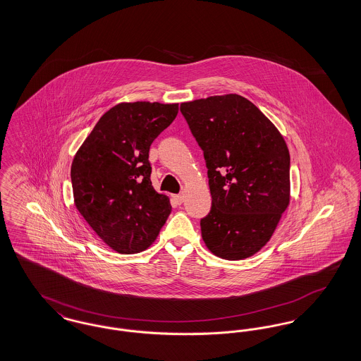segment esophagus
Returning <instances> with one entry per match:
<instances>
[{"label":"esophagus","mask_w":361,"mask_h":361,"mask_svg":"<svg viewBox=\"0 0 361 361\" xmlns=\"http://www.w3.org/2000/svg\"><path fill=\"white\" fill-rule=\"evenodd\" d=\"M173 200L176 202V204L180 206V204H183V202H184V196H183V195H174V196H173Z\"/></svg>","instance_id":"1"}]
</instances>
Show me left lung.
I'll list each match as a JSON object with an SVG mask.
<instances>
[{
  "instance_id": "left-lung-1",
  "label": "left lung",
  "mask_w": 361,
  "mask_h": 361,
  "mask_svg": "<svg viewBox=\"0 0 361 361\" xmlns=\"http://www.w3.org/2000/svg\"><path fill=\"white\" fill-rule=\"evenodd\" d=\"M204 153L211 211L200 221L208 250L235 261L271 240L290 204V153L283 135L240 94L180 105Z\"/></svg>"
}]
</instances>
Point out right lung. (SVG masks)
<instances>
[{
	"mask_svg": "<svg viewBox=\"0 0 361 361\" xmlns=\"http://www.w3.org/2000/svg\"><path fill=\"white\" fill-rule=\"evenodd\" d=\"M177 112L178 104H118L104 114L74 155V204L118 253L147 249L172 211L169 197L152 185L149 150Z\"/></svg>",
	"mask_w": 361,
	"mask_h": 361,
	"instance_id": "obj_1",
	"label": "right lung"
}]
</instances>
